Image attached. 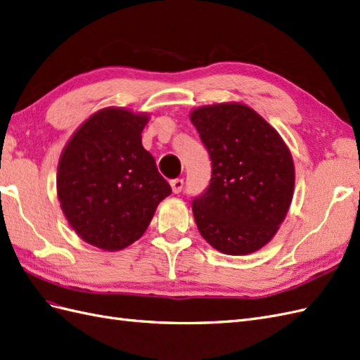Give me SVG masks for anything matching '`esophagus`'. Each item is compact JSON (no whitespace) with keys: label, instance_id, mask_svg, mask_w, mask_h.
<instances>
[{"label":"esophagus","instance_id":"1","mask_svg":"<svg viewBox=\"0 0 360 360\" xmlns=\"http://www.w3.org/2000/svg\"><path fill=\"white\" fill-rule=\"evenodd\" d=\"M170 186H172L173 193H176V195H178V193H181L182 188H184V181L179 179V178L172 179V181H170Z\"/></svg>","mask_w":360,"mask_h":360}]
</instances>
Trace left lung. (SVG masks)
I'll use <instances>...</instances> for the list:
<instances>
[{"label":"left lung","instance_id":"1","mask_svg":"<svg viewBox=\"0 0 360 360\" xmlns=\"http://www.w3.org/2000/svg\"><path fill=\"white\" fill-rule=\"evenodd\" d=\"M190 118L211 160L208 187L191 200L199 233L224 254L260 250L292 202L295 169L288 146L240 103L202 106Z\"/></svg>","mask_w":360,"mask_h":360}]
</instances>
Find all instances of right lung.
I'll return each instance as SVG.
<instances>
[{
  "label": "right lung",
  "instance_id": "1",
  "mask_svg": "<svg viewBox=\"0 0 360 360\" xmlns=\"http://www.w3.org/2000/svg\"><path fill=\"white\" fill-rule=\"evenodd\" d=\"M149 117L108 108L91 115L63 149L58 196L71 228L105 251L140 238L172 193L141 144Z\"/></svg>",
  "mask_w": 360,
  "mask_h": 360
}]
</instances>
